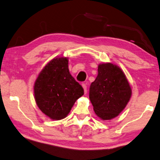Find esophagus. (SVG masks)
<instances>
[{"instance_id":"34e87169","label":"esophagus","mask_w":160,"mask_h":160,"mask_svg":"<svg viewBox=\"0 0 160 160\" xmlns=\"http://www.w3.org/2000/svg\"><path fill=\"white\" fill-rule=\"evenodd\" d=\"M82 87H83V90H84V93L85 94H87V85L86 84H83L82 85Z\"/></svg>"}]
</instances>
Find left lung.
Wrapping results in <instances>:
<instances>
[{"mask_svg": "<svg viewBox=\"0 0 160 160\" xmlns=\"http://www.w3.org/2000/svg\"><path fill=\"white\" fill-rule=\"evenodd\" d=\"M126 75L112 63L98 66V75L89 88V99L98 117L111 120L121 113L132 97Z\"/></svg>", "mask_w": 160, "mask_h": 160, "instance_id": "left-lung-1", "label": "left lung"}]
</instances>
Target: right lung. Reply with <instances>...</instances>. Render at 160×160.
<instances>
[{
	"label": "right lung",
	"mask_w": 160,
	"mask_h": 160,
	"mask_svg": "<svg viewBox=\"0 0 160 160\" xmlns=\"http://www.w3.org/2000/svg\"><path fill=\"white\" fill-rule=\"evenodd\" d=\"M68 59L64 56L53 58L39 73L34 83L36 104L53 120L67 117L76 101L83 95L82 87L69 72Z\"/></svg>",
	"instance_id": "add662e5"
}]
</instances>
